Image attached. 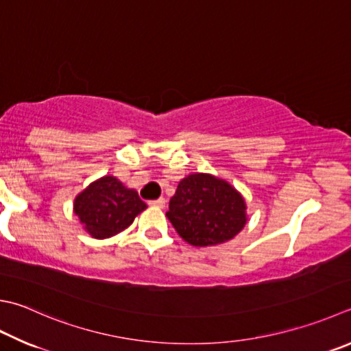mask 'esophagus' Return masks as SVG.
Segmentation results:
<instances>
[{"label": "esophagus", "instance_id": "1", "mask_svg": "<svg viewBox=\"0 0 351 351\" xmlns=\"http://www.w3.org/2000/svg\"><path fill=\"white\" fill-rule=\"evenodd\" d=\"M165 198L163 197H160V198H157V200H149L148 202V204L149 206H154V208H165Z\"/></svg>", "mask_w": 351, "mask_h": 351}]
</instances>
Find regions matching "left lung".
Wrapping results in <instances>:
<instances>
[{"label":"left lung","mask_w":351,"mask_h":351,"mask_svg":"<svg viewBox=\"0 0 351 351\" xmlns=\"http://www.w3.org/2000/svg\"><path fill=\"white\" fill-rule=\"evenodd\" d=\"M167 217L184 241L197 247L215 246L244 228L246 203L228 182L191 174L178 183Z\"/></svg>","instance_id":"left-lung-1"}]
</instances>
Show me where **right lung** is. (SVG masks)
I'll use <instances>...</instances> for the list:
<instances>
[{"label":"right lung","mask_w":351,"mask_h":351,"mask_svg":"<svg viewBox=\"0 0 351 351\" xmlns=\"http://www.w3.org/2000/svg\"><path fill=\"white\" fill-rule=\"evenodd\" d=\"M147 208L134 189L125 188L116 177H102L75 200V214L95 238H110L128 228Z\"/></svg>","instance_id":"obj_1"}]
</instances>
